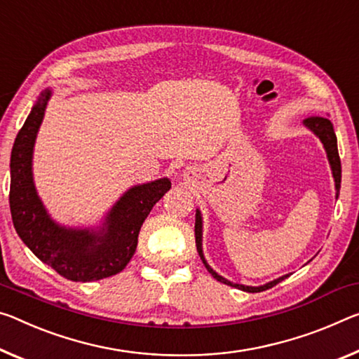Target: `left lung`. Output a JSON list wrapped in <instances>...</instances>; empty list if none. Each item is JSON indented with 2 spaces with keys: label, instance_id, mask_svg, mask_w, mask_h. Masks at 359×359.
I'll return each mask as SVG.
<instances>
[{
  "label": "left lung",
  "instance_id": "left-lung-1",
  "mask_svg": "<svg viewBox=\"0 0 359 359\" xmlns=\"http://www.w3.org/2000/svg\"><path fill=\"white\" fill-rule=\"evenodd\" d=\"M302 124H304L306 129L311 130V133L315 134L318 139L321 140L324 150H326L329 166H331L332 177H334V182H335V200H337L339 191H340V180H342V166H340V158H339V150H337V137H335L332 123L329 121L327 118L311 116V118L304 119ZM195 238H196L198 254H200V257L203 260L204 266H206V269H208V271L215 278V280L220 281V283H224V284H229V286H231V287H238V289H241V291H244V292H262V291H266V289H270L273 286H276L278 283H281L283 280H286V278L289 276V275H283V276L276 278V280H273L270 283L262 284V286H244V284L231 283V281L226 280V278L220 276L217 271L212 270V266L208 264L206 257H204V252H203V215H201V210L200 209H196Z\"/></svg>",
  "mask_w": 359,
  "mask_h": 359
}]
</instances>
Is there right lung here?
Segmentation results:
<instances>
[{"mask_svg": "<svg viewBox=\"0 0 359 359\" xmlns=\"http://www.w3.org/2000/svg\"><path fill=\"white\" fill-rule=\"evenodd\" d=\"M53 89L39 94L11 151L9 204L14 229L36 257L67 280L89 283L121 271L137 248L140 226L170 189L168 177L130 187L95 226L55 222L33 180V149Z\"/></svg>", "mask_w": 359, "mask_h": 359, "instance_id": "1", "label": "right lung"}]
</instances>
